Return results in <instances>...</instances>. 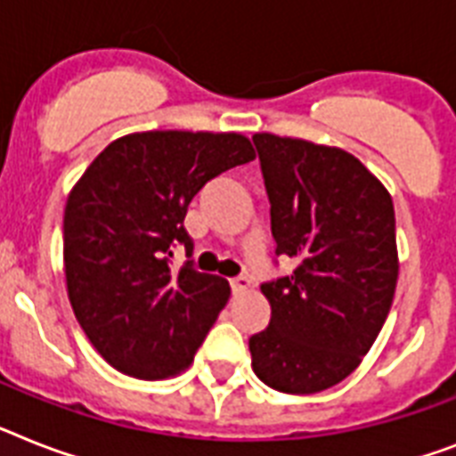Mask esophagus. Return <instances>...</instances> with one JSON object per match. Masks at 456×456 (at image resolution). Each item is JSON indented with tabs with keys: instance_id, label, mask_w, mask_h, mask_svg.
Instances as JSON below:
<instances>
[{
	"instance_id": "obj_1",
	"label": "esophagus",
	"mask_w": 456,
	"mask_h": 456,
	"mask_svg": "<svg viewBox=\"0 0 456 456\" xmlns=\"http://www.w3.org/2000/svg\"><path fill=\"white\" fill-rule=\"evenodd\" d=\"M250 288H253V283H250V279H246V276L232 279V290H234V295H243V292H248Z\"/></svg>"
}]
</instances>
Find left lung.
I'll use <instances>...</instances> for the list:
<instances>
[{"mask_svg": "<svg viewBox=\"0 0 456 456\" xmlns=\"http://www.w3.org/2000/svg\"><path fill=\"white\" fill-rule=\"evenodd\" d=\"M276 255L297 262L262 286L272 318L250 337L255 375L283 394H318L361 365L398 281L394 201L354 154L255 133Z\"/></svg>", "mask_w": 456, "mask_h": 456, "instance_id": "obj_1", "label": "left lung"}]
</instances>
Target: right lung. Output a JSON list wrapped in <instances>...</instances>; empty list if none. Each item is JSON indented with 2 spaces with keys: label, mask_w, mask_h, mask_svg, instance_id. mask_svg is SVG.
Returning a JSON list of instances; mask_svg holds the SVG:
<instances>
[{
  "label": "right lung",
  "mask_w": 456,
  "mask_h": 456,
  "mask_svg": "<svg viewBox=\"0 0 456 456\" xmlns=\"http://www.w3.org/2000/svg\"><path fill=\"white\" fill-rule=\"evenodd\" d=\"M253 159L240 133H128L74 183L62 222L68 297L114 370L168 379L194 362L232 288L168 257L175 243L191 250L183 220L203 184Z\"/></svg>",
  "instance_id": "1"
}]
</instances>
